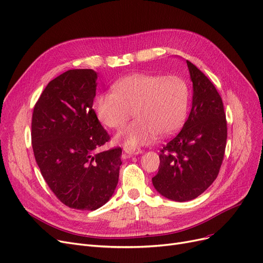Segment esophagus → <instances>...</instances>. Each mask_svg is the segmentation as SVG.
<instances>
[{
	"mask_svg": "<svg viewBox=\"0 0 263 263\" xmlns=\"http://www.w3.org/2000/svg\"><path fill=\"white\" fill-rule=\"evenodd\" d=\"M125 155H128L129 157L131 156H135V155H139V154H142V149H131V148H126L124 147L123 148Z\"/></svg>",
	"mask_w": 263,
	"mask_h": 263,
	"instance_id": "34e87169",
	"label": "esophagus"
}]
</instances>
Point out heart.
<instances>
[{
	"instance_id": "1",
	"label": "heart",
	"mask_w": 263,
	"mask_h": 263,
	"mask_svg": "<svg viewBox=\"0 0 263 263\" xmlns=\"http://www.w3.org/2000/svg\"><path fill=\"white\" fill-rule=\"evenodd\" d=\"M189 102V86L182 78L134 73L117 81L114 91L97 96L94 110L109 129L122 128L133 110L135 120L117 133L114 141L135 149L154 142L157 134L177 131L186 118Z\"/></svg>"
}]
</instances>
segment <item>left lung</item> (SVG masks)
<instances>
[{
	"mask_svg": "<svg viewBox=\"0 0 263 263\" xmlns=\"http://www.w3.org/2000/svg\"><path fill=\"white\" fill-rule=\"evenodd\" d=\"M186 64L192 109L182 130L160 151L159 170L152 179L161 196L180 202L198 197L217 179L228 138L221 96L195 65Z\"/></svg>",
	"mask_w": 263,
	"mask_h": 263,
	"instance_id": "left-lung-1",
	"label": "left lung"
}]
</instances>
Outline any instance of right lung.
Masks as SVG:
<instances>
[{
    "instance_id": "obj_1",
    "label": "right lung",
    "mask_w": 263,
    "mask_h": 263,
    "mask_svg": "<svg viewBox=\"0 0 263 263\" xmlns=\"http://www.w3.org/2000/svg\"><path fill=\"white\" fill-rule=\"evenodd\" d=\"M97 72L71 69L46 85L32 115L31 141L42 177L64 205L93 211L118 184L121 148L99 152L110 139L93 109Z\"/></svg>"
}]
</instances>
